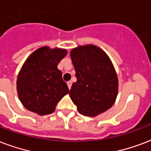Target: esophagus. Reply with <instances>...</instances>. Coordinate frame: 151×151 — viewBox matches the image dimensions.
Returning <instances> with one entry per match:
<instances>
[{"mask_svg": "<svg viewBox=\"0 0 151 151\" xmlns=\"http://www.w3.org/2000/svg\"><path fill=\"white\" fill-rule=\"evenodd\" d=\"M67 86H68V88H69V89H70L71 86H72V82H71L70 81L67 82Z\"/></svg>", "mask_w": 151, "mask_h": 151, "instance_id": "1", "label": "esophagus"}]
</instances>
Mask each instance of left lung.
I'll use <instances>...</instances> for the list:
<instances>
[{
    "label": "left lung",
    "mask_w": 151,
    "mask_h": 151,
    "mask_svg": "<svg viewBox=\"0 0 151 151\" xmlns=\"http://www.w3.org/2000/svg\"><path fill=\"white\" fill-rule=\"evenodd\" d=\"M77 81L70 96L78 112L96 116L111 108L116 99L118 78L109 56L94 45L79 46L71 50Z\"/></svg>",
    "instance_id": "8db88e82"
}]
</instances>
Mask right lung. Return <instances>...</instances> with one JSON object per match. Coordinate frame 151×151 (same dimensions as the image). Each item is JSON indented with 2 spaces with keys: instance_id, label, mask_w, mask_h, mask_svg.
<instances>
[{
  "instance_id": "add662e5",
  "label": "right lung",
  "mask_w": 151,
  "mask_h": 151,
  "mask_svg": "<svg viewBox=\"0 0 151 151\" xmlns=\"http://www.w3.org/2000/svg\"><path fill=\"white\" fill-rule=\"evenodd\" d=\"M67 52L64 49L43 47L33 52L17 78L19 101L29 111L41 116L53 113L60 100L69 93L58 64Z\"/></svg>"
}]
</instances>
